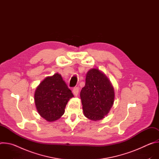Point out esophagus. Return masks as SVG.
I'll use <instances>...</instances> for the list:
<instances>
[{
  "label": "esophagus",
  "instance_id": "obj_1",
  "mask_svg": "<svg viewBox=\"0 0 159 159\" xmlns=\"http://www.w3.org/2000/svg\"><path fill=\"white\" fill-rule=\"evenodd\" d=\"M79 92V88L78 87H75V88L73 89V93H74V95H75V96H77L78 95Z\"/></svg>",
  "mask_w": 159,
  "mask_h": 159
}]
</instances>
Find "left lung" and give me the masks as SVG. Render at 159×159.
Returning <instances> with one entry per match:
<instances>
[{
  "instance_id": "left-lung-1",
  "label": "left lung",
  "mask_w": 159,
  "mask_h": 159,
  "mask_svg": "<svg viewBox=\"0 0 159 159\" xmlns=\"http://www.w3.org/2000/svg\"><path fill=\"white\" fill-rule=\"evenodd\" d=\"M80 96L84 115L98 121L104 118L112 106L115 90L106 76L93 69L86 75L85 84Z\"/></svg>"
}]
</instances>
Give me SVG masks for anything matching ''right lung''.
<instances>
[{
	"mask_svg": "<svg viewBox=\"0 0 159 159\" xmlns=\"http://www.w3.org/2000/svg\"><path fill=\"white\" fill-rule=\"evenodd\" d=\"M74 97L61 75L55 74L43 80L36 88L34 101L39 115L48 121L59 119L69 100Z\"/></svg>",
	"mask_w": 159,
	"mask_h": 159,
	"instance_id": "right-lung-1",
	"label": "right lung"
}]
</instances>
